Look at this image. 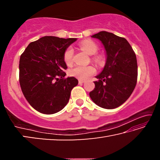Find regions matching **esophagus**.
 I'll return each mask as SVG.
<instances>
[{"label": "esophagus", "instance_id": "1", "mask_svg": "<svg viewBox=\"0 0 160 160\" xmlns=\"http://www.w3.org/2000/svg\"><path fill=\"white\" fill-rule=\"evenodd\" d=\"M85 82V80L84 79H80L79 80V84H82Z\"/></svg>", "mask_w": 160, "mask_h": 160}]
</instances>
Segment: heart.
Wrapping results in <instances>:
<instances>
[{
	"instance_id": "heart-1",
	"label": "heart",
	"mask_w": 160,
	"mask_h": 160,
	"mask_svg": "<svg viewBox=\"0 0 160 160\" xmlns=\"http://www.w3.org/2000/svg\"><path fill=\"white\" fill-rule=\"evenodd\" d=\"M79 47L81 49L85 51L89 55H93L96 53L98 50V46L92 40H85V41L82 42L80 43ZM73 53L74 51L72 47H68L65 51L63 58L66 64L68 65L72 63V58H73ZM94 72H95V70L92 66H77L71 70L70 74L72 76L82 79V78H85L94 74Z\"/></svg>"
}]
</instances>
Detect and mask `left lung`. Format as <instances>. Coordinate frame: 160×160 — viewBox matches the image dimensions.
<instances>
[{"label":"left lung","instance_id":"8db88e82","mask_svg":"<svg viewBox=\"0 0 160 160\" xmlns=\"http://www.w3.org/2000/svg\"><path fill=\"white\" fill-rule=\"evenodd\" d=\"M101 41L106 51L107 61L97 75L95 88L90 92L99 107L112 109L123 104L131 95L138 78L136 56L125 38L102 31L91 36Z\"/></svg>","mask_w":160,"mask_h":160}]
</instances>
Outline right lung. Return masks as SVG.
I'll use <instances>...</instances> for the list:
<instances>
[{
    "label": "right lung",
    "mask_w": 160,
    "mask_h": 160,
    "mask_svg": "<svg viewBox=\"0 0 160 160\" xmlns=\"http://www.w3.org/2000/svg\"><path fill=\"white\" fill-rule=\"evenodd\" d=\"M76 38L46 36L31 42L22 53L19 64L21 90L29 104L44 114L60 112L78 84L74 77L65 78L64 53Z\"/></svg>",
    "instance_id": "right-lung-1"
}]
</instances>
